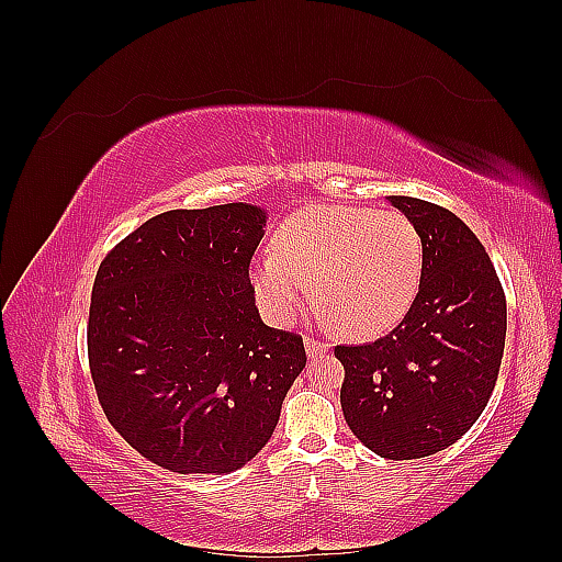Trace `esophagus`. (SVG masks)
Returning a JSON list of instances; mask_svg holds the SVG:
<instances>
[{
  "label": "esophagus",
  "mask_w": 562,
  "mask_h": 562,
  "mask_svg": "<svg viewBox=\"0 0 562 562\" xmlns=\"http://www.w3.org/2000/svg\"><path fill=\"white\" fill-rule=\"evenodd\" d=\"M304 347H307V356L312 361H318L328 353V345H323V342H318V339H312V337L304 339Z\"/></svg>",
  "instance_id": "esophagus-1"
}]
</instances>
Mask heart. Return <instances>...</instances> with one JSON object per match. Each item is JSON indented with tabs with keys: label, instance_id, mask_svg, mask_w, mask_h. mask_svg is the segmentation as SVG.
<instances>
[{
	"label": "heart",
	"instance_id": "obj_1",
	"mask_svg": "<svg viewBox=\"0 0 562 562\" xmlns=\"http://www.w3.org/2000/svg\"><path fill=\"white\" fill-rule=\"evenodd\" d=\"M424 277V241L398 211L314 206L277 229L274 252L250 267L262 310L277 323L293 321L310 297L321 314L359 337H375L405 318Z\"/></svg>",
	"mask_w": 562,
	"mask_h": 562
}]
</instances>
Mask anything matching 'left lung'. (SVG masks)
<instances>
[{"label":"left lung","mask_w":562,"mask_h":562,"mask_svg":"<svg viewBox=\"0 0 562 562\" xmlns=\"http://www.w3.org/2000/svg\"><path fill=\"white\" fill-rule=\"evenodd\" d=\"M417 225L424 277L398 326L368 345H339L345 419L366 448L419 459L452 446L495 389L506 300L483 244L454 213L415 196H386Z\"/></svg>","instance_id":"8db88e82"}]
</instances>
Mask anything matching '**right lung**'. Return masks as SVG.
<instances>
[{
  "label": "right lung",
  "instance_id": "1",
  "mask_svg": "<svg viewBox=\"0 0 562 562\" xmlns=\"http://www.w3.org/2000/svg\"><path fill=\"white\" fill-rule=\"evenodd\" d=\"M265 227L267 211L250 203L168 211L100 262L89 314L98 401L164 469H241L307 363L302 337L255 307L248 265Z\"/></svg>",
  "mask_w": 562,
  "mask_h": 562
}]
</instances>
